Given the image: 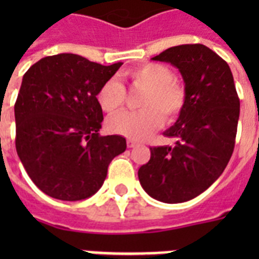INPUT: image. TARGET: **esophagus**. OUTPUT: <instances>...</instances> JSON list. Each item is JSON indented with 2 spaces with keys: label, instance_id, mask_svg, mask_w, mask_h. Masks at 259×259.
<instances>
[{
  "label": "esophagus",
  "instance_id": "34e87169",
  "mask_svg": "<svg viewBox=\"0 0 259 259\" xmlns=\"http://www.w3.org/2000/svg\"><path fill=\"white\" fill-rule=\"evenodd\" d=\"M137 145L138 144L134 141V140H132V138H127V148H130V149H132V148H136Z\"/></svg>",
  "mask_w": 259,
  "mask_h": 259
}]
</instances>
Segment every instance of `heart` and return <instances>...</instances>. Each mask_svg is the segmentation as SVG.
<instances>
[{"label":"heart","mask_w":259,"mask_h":259,"mask_svg":"<svg viewBox=\"0 0 259 259\" xmlns=\"http://www.w3.org/2000/svg\"><path fill=\"white\" fill-rule=\"evenodd\" d=\"M126 78L134 87L144 90L140 111H123L107 122L111 133L121 134L132 140H144L162 123V117L172 121L180 113L185 101V90L173 79V72L158 63L144 66L126 72ZM125 89L115 79L106 80L97 93V102L105 113L113 114L125 102Z\"/></svg>","instance_id":"obj_1"}]
</instances>
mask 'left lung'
<instances>
[{
    "label": "left lung",
    "instance_id": "8db88e82",
    "mask_svg": "<svg viewBox=\"0 0 259 259\" xmlns=\"http://www.w3.org/2000/svg\"><path fill=\"white\" fill-rule=\"evenodd\" d=\"M153 60L170 63L184 80L185 101L176 123L164 132L175 146L150 148L138 169L145 192L162 203H183L221 176L234 152L239 98L229 64L203 44L168 48Z\"/></svg>",
    "mask_w": 259,
    "mask_h": 259
}]
</instances>
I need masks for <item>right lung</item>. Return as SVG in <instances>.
<instances>
[{"instance_id":"add662e5","label":"right lung","mask_w":259,"mask_h":259,"mask_svg":"<svg viewBox=\"0 0 259 259\" xmlns=\"http://www.w3.org/2000/svg\"><path fill=\"white\" fill-rule=\"evenodd\" d=\"M121 66L59 54L24 75L14 105L16 150L30 180L48 196H93L111 160L126 150L123 137L99 134L103 113L97 102L99 87Z\"/></svg>"}]
</instances>
